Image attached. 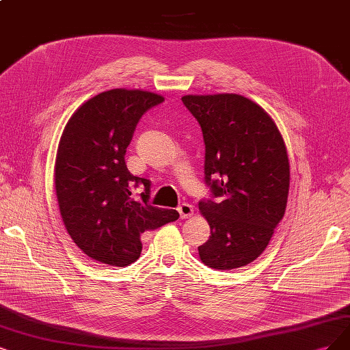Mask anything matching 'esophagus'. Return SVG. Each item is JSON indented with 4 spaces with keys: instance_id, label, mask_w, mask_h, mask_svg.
I'll list each match as a JSON object with an SVG mask.
<instances>
[{
    "instance_id": "obj_1",
    "label": "esophagus",
    "mask_w": 350,
    "mask_h": 350,
    "mask_svg": "<svg viewBox=\"0 0 350 350\" xmlns=\"http://www.w3.org/2000/svg\"><path fill=\"white\" fill-rule=\"evenodd\" d=\"M178 213H180V217L182 219H187L190 216H193V213H195V209H193V206L189 204V203H182L177 208Z\"/></svg>"
}]
</instances>
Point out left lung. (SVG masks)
I'll return each mask as SVG.
<instances>
[{"instance_id": "1", "label": "left lung", "mask_w": 350, "mask_h": 350, "mask_svg": "<svg viewBox=\"0 0 350 350\" xmlns=\"http://www.w3.org/2000/svg\"><path fill=\"white\" fill-rule=\"evenodd\" d=\"M182 100L202 128L204 182L212 191V199L199 202L211 226L199 256L215 269L245 267L264 252L286 212V144L273 118L248 98L217 94Z\"/></svg>"}]
</instances>
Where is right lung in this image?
Returning a JSON list of instances; mask_svg holds the SVG:
<instances>
[{
  "instance_id": "obj_1",
  "label": "right lung",
  "mask_w": 350,
  "mask_h": 350,
  "mask_svg": "<svg viewBox=\"0 0 350 350\" xmlns=\"http://www.w3.org/2000/svg\"><path fill=\"white\" fill-rule=\"evenodd\" d=\"M163 100L147 90L111 89L86 100L64 126L55 164L60 215L73 242L102 264L135 262L141 235L178 219L177 211L148 203L151 182L125 164L139 118ZM138 185L145 191L135 200Z\"/></svg>"
}]
</instances>
